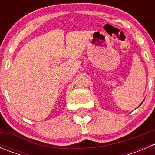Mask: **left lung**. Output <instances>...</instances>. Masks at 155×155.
<instances>
[{"mask_svg": "<svg viewBox=\"0 0 155 155\" xmlns=\"http://www.w3.org/2000/svg\"><path fill=\"white\" fill-rule=\"evenodd\" d=\"M140 105H141V104H140Z\"/></svg>", "mask_w": 155, "mask_h": 155, "instance_id": "1", "label": "left lung"}]
</instances>
